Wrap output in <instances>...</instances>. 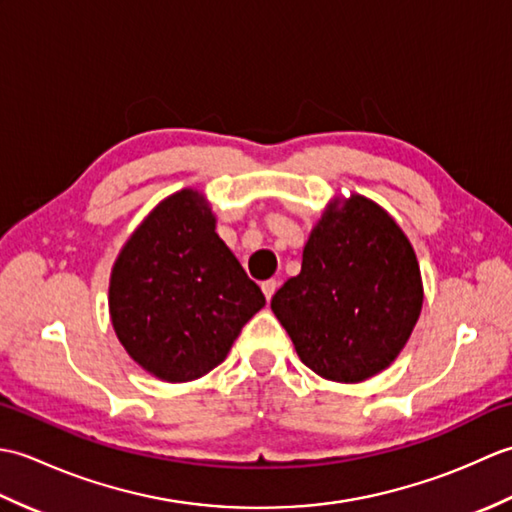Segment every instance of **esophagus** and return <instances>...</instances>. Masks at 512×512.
I'll use <instances>...</instances> for the list:
<instances>
[{"label":"esophagus","mask_w":512,"mask_h":512,"mask_svg":"<svg viewBox=\"0 0 512 512\" xmlns=\"http://www.w3.org/2000/svg\"><path fill=\"white\" fill-rule=\"evenodd\" d=\"M277 286H279V281H275V279H268V281H264V284H262V290H264V295H266L268 301L273 299V295L277 292Z\"/></svg>","instance_id":"obj_1"}]
</instances>
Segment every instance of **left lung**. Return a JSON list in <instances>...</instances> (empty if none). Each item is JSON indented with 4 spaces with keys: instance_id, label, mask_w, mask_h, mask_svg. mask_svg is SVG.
Returning a JSON list of instances; mask_svg holds the SVG:
<instances>
[{
    "instance_id": "left-lung-1",
    "label": "left lung",
    "mask_w": 512,
    "mask_h": 512,
    "mask_svg": "<svg viewBox=\"0 0 512 512\" xmlns=\"http://www.w3.org/2000/svg\"><path fill=\"white\" fill-rule=\"evenodd\" d=\"M416 250L383 206L334 198L303 248L301 273L270 308L314 374L363 383L396 361L422 310Z\"/></svg>"
}]
</instances>
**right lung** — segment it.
I'll use <instances>...</instances> for the list:
<instances>
[{"mask_svg": "<svg viewBox=\"0 0 512 512\" xmlns=\"http://www.w3.org/2000/svg\"><path fill=\"white\" fill-rule=\"evenodd\" d=\"M215 222L202 191L180 189L149 211L112 266V328L129 358L165 383L209 374L266 306Z\"/></svg>", "mask_w": 512, "mask_h": 512, "instance_id": "obj_1", "label": "right lung"}]
</instances>
